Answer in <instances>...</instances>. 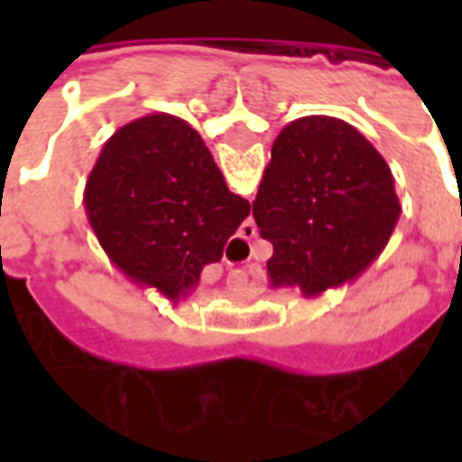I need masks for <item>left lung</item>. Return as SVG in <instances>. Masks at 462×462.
Listing matches in <instances>:
<instances>
[{
    "label": "left lung",
    "mask_w": 462,
    "mask_h": 462,
    "mask_svg": "<svg viewBox=\"0 0 462 462\" xmlns=\"http://www.w3.org/2000/svg\"><path fill=\"white\" fill-rule=\"evenodd\" d=\"M272 242V290L304 297L356 280L383 252L401 215L393 175L351 123L304 116L284 125L252 202Z\"/></svg>",
    "instance_id": "left-lung-1"
}]
</instances>
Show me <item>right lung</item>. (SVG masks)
I'll return each instance as SVG.
<instances>
[{"instance_id":"obj_1","label":"right lung","mask_w":462,"mask_h":462,"mask_svg":"<svg viewBox=\"0 0 462 462\" xmlns=\"http://www.w3.org/2000/svg\"><path fill=\"white\" fill-rule=\"evenodd\" d=\"M86 215L131 280L178 304L250 215L190 123L151 114L106 141L86 182Z\"/></svg>"}]
</instances>
